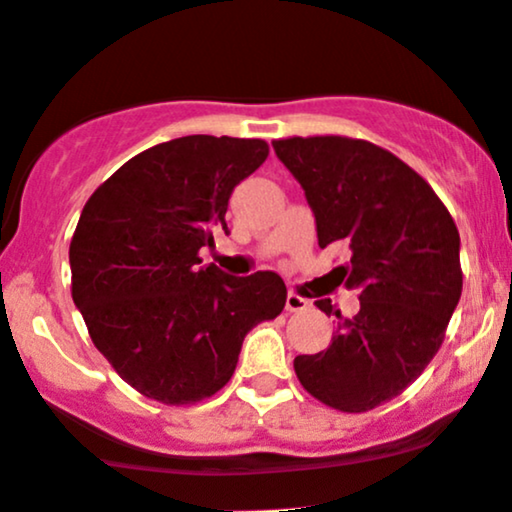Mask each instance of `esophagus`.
I'll return each instance as SVG.
<instances>
[{
    "label": "esophagus",
    "mask_w": 512,
    "mask_h": 512,
    "mask_svg": "<svg viewBox=\"0 0 512 512\" xmlns=\"http://www.w3.org/2000/svg\"><path fill=\"white\" fill-rule=\"evenodd\" d=\"M308 306H311V301L303 299L299 294H294V291H289V296H286V311L299 313V311H306Z\"/></svg>",
    "instance_id": "1"
}]
</instances>
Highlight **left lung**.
Instances as JSON below:
<instances>
[{
  "label": "left lung",
  "instance_id": "1",
  "mask_svg": "<svg viewBox=\"0 0 512 512\" xmlns=\"http://www.w3.org/2000/svg\"><path fill=\"white\" fill-rule=\"evenodd\" d=\"M316 216L318 245H345L338 284L359 294V313L338 316L328 350L294 359L301 386L325 406L364 413L413 384L437 355L462 296L459 230L432 187L367 140H274Z\"/></svg>",
  "mask_w": 512,
  "mask_h": 512
}]
</instances>
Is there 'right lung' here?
<instances>
[{"label":"right lung","mask_w":512,"mask_h":512,"mask_svg":"<svg viewBox=\"0 0 512 512\" xmlns=\"http://www.w3.org/2000/svg\"><path fill=\"white\" fill-rule=\"evenodd\" d=\"M257 138L184 136L131 157L84 204L70 243L72 301L126 384L184 406L228 384L245 335L282 313L274 272L201 265L233 189L267 160Z\"/></svg>","instance_id":"obj_1"}]
</instances>
